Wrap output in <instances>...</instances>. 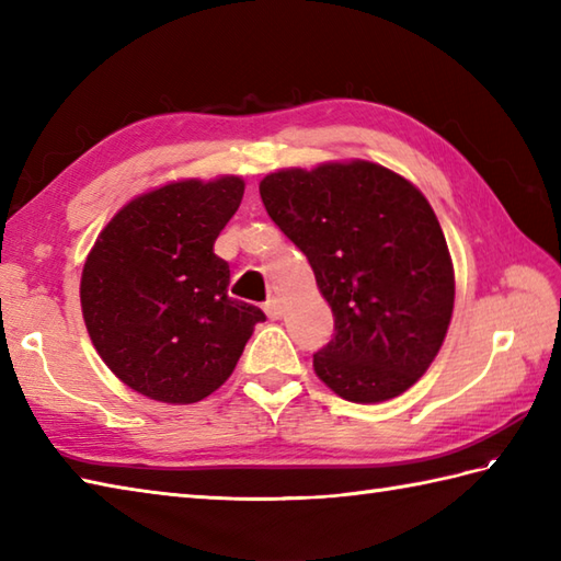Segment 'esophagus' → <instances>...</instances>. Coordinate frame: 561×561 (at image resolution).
<instances>
[{
  "instance_id": "34e87169",
  "label": "esophagus",
  "mask_w": 561,
  "mask_h": 561,
  "mask_svg": "<svg viewBox=\"0 0 561 561\" xmlns=\"http://www.w3.org/2000/svg\"><path fill=\"white\" fill-rule=\"evenodd\" d=\"M265 313H267L270 320L282 318V304H279L277 299H270V301L265 304Z\"/></svg>"
}]
</instances>
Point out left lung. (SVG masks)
<instances>
[{
    "label": "left lung",
    "instance_id": "1",
    "mask_svg": "<svg viewBox=\"0 0 561 561\" xmlns=\"http://www.w3.org/2000/svg\"><path fill=\"white\" fill-rule=\"evenodd\" d=\"M260 197L311 262L335 318L313 354L320 380L350 402H383L416 383L444 344L456 296L426 197L368 161L270 173Z\"/></svg>",
    "mask_w": 561,
    "mask_h": 561
}]
</instances>
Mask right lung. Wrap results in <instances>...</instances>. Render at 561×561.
<instances>
[{"label": "right lung", "instance_id": "obj_1", "mask_svg": "<svg viewBox=\"0 0 561 561\" xmlns=\"http://www.w3.org/2000/svg\"><path fill=\"white\" fill-rule=\"evenodd\" d=\"M243 181L171 183L129 202L101 231L81 274V311L111 371L151 400L190 404L231 376L257 306L226 294L229 262L214 241Z\"/></svg>", "mask_w": 561, "mask_h": 561}]
</instances>
